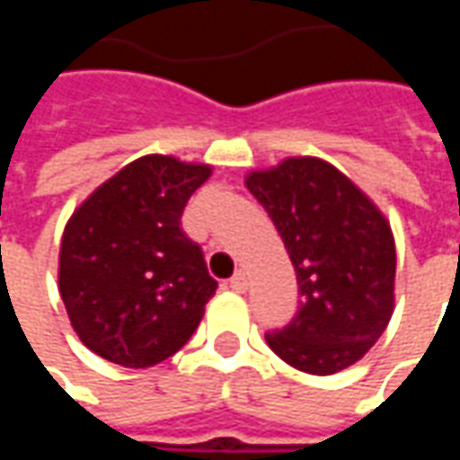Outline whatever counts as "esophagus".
Returning a JSON list of instances; mask_svg holds the SVG:
<instances>
[{
	"instance_id": "1",
	"label": "esophagus",
	"mask_w": 460,
	"mask_h": 460,
	"mask_svg": "<svg viewBox=\"0 0 460 460\" xmlns=\"http://www.w3.org/2000/svg\"><path fill=\"white\" fill-rule=\"evenodd\" d=\"M229 288L231 290H236V293H243V290L249 288V280H246V273H234L229 280Z\"/></svg>"
}]
</instances>
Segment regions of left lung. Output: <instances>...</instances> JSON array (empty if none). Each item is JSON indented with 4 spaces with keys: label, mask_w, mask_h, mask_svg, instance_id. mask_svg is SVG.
<instances>
[{
    "label": "left lung",
    "mask_w": 460,
    "mask_h": 460,
    "mask_svg": "<svg viewBox=\"0 0 460 460\" xmlns=\"http://www.w3.org/2000/svg\"><path fill=\"white\" fill-rule=\"evenodd\" d=\"M246 187L286 243L298 313L266 332L269 347L308 375H335L362 359L394 308L392 229L372 201L332 164L290 157L251 172Z\"/></svg>",
    "instance_id": "1"
}]
</instances>
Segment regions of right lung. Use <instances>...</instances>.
Segmentation results:
<instances>
[{
	"instance_id": "add662e5",
	"label": "right lung",
	"mask_w": 460,
	"mask_h": 460,
	"mask_svg": "<svg viewBox=\"0 0 460 460\" xmlns=\"http://www.w3.org/2000/svg\"><path fill=\"white\" fill-rule=\"evenodd\" d=\"M211 167L147 155L74 211L58 290L88 349L122 367H152L194 335L217 290L181 211Z\"/></svg>"
}]
</instances>
